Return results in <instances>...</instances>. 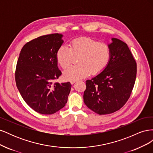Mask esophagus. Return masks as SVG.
I'll return each instance as SVG.
<instances>
[{
    "label": "esophagus",
    "mask_w": 153,
    "mask_h": 153,
    "mask_svg": "<svg viewBox=\"0 0 153 153\" xmlns=\"http://www.w3.org/2000/svg\"><path fill=\"white\" fill-rule=\"evenodd\" d=\"M76 82V80H71V84H74V83H75V82Z\"/></svg>",
    "instance_id": "esophagus-1"
}]
</instances>
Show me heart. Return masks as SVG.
<instances>
[{
  "label": "heart",
  "instance_id": "heart-1",
  "mask_svg": "<svg viewBox=\"0 0 153 153\" xmlns=\"http://www.w3.org/2000/svg\"><path fill=\"white\" fill-rule=\"evenodd\" d=\"M74 57H78V64L69 67L64 72V76L70 80L84 78L90 72L92 75L102 72L110 61L111 48L106 43L82 37L73 39L69 48L61 46L56 53L57 62L63 69L70 65Z\"/></svg>",
  "mask_w": 153,
  "mask_h": 153
}]
</instances>
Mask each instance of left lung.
<instances>
[{"label":"left lung","mask_w":153,"mask_h":153,"mask_svg":"<svg viewBox=\"0 0 153 153\" xmlns=\"http://www.w3.org/2000/svg\"><path fill=\"white\" fill-rule=\"evenodd\" d=\"M110 61L104 70L85 82L84 101L95 113L105 115L121 108L130 97L137 63L126 43L112 38Z\"/></svg>","instance_id":"8db88e82"}]
</instances>
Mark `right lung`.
Here are the masks:
<instances>
[{"instance_id":"right-lung-1","label":"right lung","mask_w":153,"mask_h":153,"mask_svg":"<svg viewBox=\"0 0 153 153\" xmlns=\"http://www.w3.org/2000/svg\"><path fill=\"white\" fill-rule=\"evenodd\" d=\"M62 37L56 33L30 41L22 48L17 61L18 89L26 103L41 114H53L63 108L70 92V82H54L62 75L56 59Z\"/></svg>"}]
</instances>
